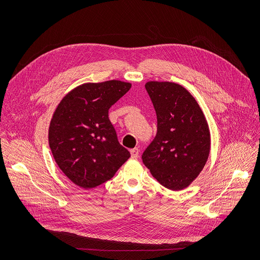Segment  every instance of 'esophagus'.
I'll use <instances>...</instances> for the list:
<instances>
[{
	"label": "esophagus",
	"mask_w": 260,
	"mask_h": 260,
	"mask_svg": "<svg viewBox=\"0 0 260 260\" xmlns=\"http://www.w3.org/2000/svg\"><path fill=\"white\" fill-rule=\"evenodd\" d=\"M139 152L140 150L138 149V148H134V149L131 150V155L133 158H138L139 157Z\"/></svg>",
	"instance_id": "esophagus-1"
}]
</instances>
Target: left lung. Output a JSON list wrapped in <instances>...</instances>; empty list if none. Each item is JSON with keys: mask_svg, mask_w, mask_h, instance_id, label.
Returning a JSON list of instances; mask_svg holds the SVG:
<instances>
[{"mask_svg": "<svg viewBox=\"0 0 260 260\" xmlns=\"http://www.w3.org/2000/svg\"><path fill=\"white\" fill-rule=\"evenodd\" d=\"M157 116V133L142 155L166 188L188 187L203 171L211 148L207 119L193 95L174 82L145 84Z\"/></svg>", "mask_w": 260, "mask_h": 260, "instance_id": "8db88e82", "label": "left lung"}]
</instances>
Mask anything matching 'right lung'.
<instances>
[{
	"label": "right lung",
	"instance_id": "add662e5",
	"mask_svg": "<svg viewBox=\"0 0 260 260\" xmlns=\"http://www.w3.org/2000/svg\"><path fill=\"white\" fill-rule=\"evenodd\" d=\"M131 87L119 80L83 83L57 105L48 131L49 147L58 168L77 186H99L129 158L108 112Z\"/></svg>",
	"mask_w": 260,
	"mask_h": 260
}]
</instances>
